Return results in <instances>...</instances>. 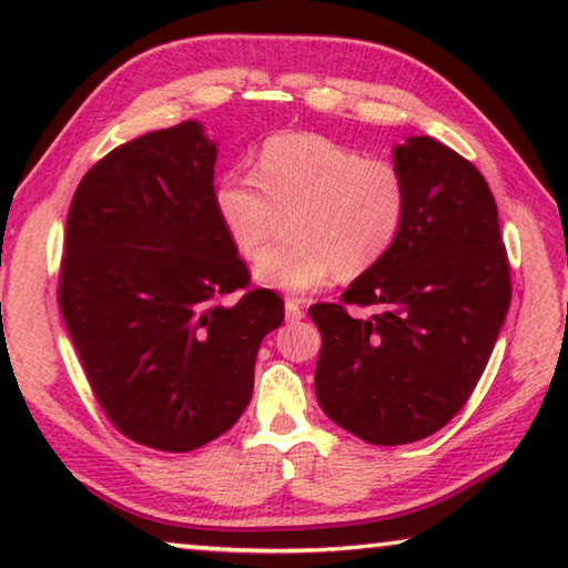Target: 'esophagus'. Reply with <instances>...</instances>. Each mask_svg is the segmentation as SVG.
<instances>
[{
    "label": "esophagus",
    "mask_w": 568,
    "mask_h": 568,
    "mask_svg": "<svg viewBox=\"0 0 568 568\" xmlns=\"http://www.w3.org/2000/svg\"><path fill=\"white\" fill-rule=\"evenodd\" d=\"M305 315V311H303V305H301V301H297V297H287L285 301V318L287 321H301Z\"/></svg>",
    "instance_id": "34e87169"
}]
</instances>
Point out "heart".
Here are the masks:
<instances>
[{"label": "heart", "mask_w": 568, "mask_h": 568, "mask_svg": "<svg viewBox=\"0 0 568 568\" xmlns=\"http://www.w3.org/2000/svg\"><path fill=\"white\" fill-rule=\"evenodd\" d=\"M213 205L240 255L255 257L277 223L291 213L293 243L257 257L255 281L283 293H307L341 277H358L390 253L408 210L400 170L365 158L315 132L267 138L255 175L230 170L217 180Z\"/></svg>", "instance_id": "1"}]
</instances>
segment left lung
I'll return each mask as SVG.
<instances>
[{"mask_svg":"<svg viewBox=\"0 0 568 568\" xmlns=\"http://www.w3.org/2000/svg\"><path fill=\"white\" fill-rule=\"evenodd\" d=\"M393 162L408 190L400 235L355 277L345 304H381L353 320L338 303L311 318L323 335L315 396L325 416L368 444H413L464 408L511 303L496 200L466 158L434 138H406Z\"/></svg>","mask_w":568,"mask_h":568,"instance_id":"8db88e82","label":"left lung"}]
</instances>
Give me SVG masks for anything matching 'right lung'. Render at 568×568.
Masks as SVG:
<instances>
[{"mask_svg":"<svg viewBox=\"0 0 568 568\" xmlns=\"http://www.w3.org/2000/svg\"><path fill=\"white\" fill-rule=\"evenodd\" d=\"M217 142L195 120L124 142L67 215L60 307L94 398L134 444L187 454L253 396L283 301L250 283L213 205Z\"/></svg>","mask_w":568,"mask_h":568,"instance_id":"add662e5","label":"right lung"}]
</instances>
